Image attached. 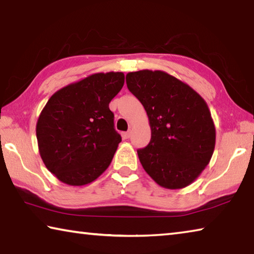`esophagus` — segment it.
I'll return each instance as SVG.
<instances>
[{"instance_id":"esophagus-1","label":"esophagus","mask_w":254,"mask_h":254,"mask_svg":"<svg viewBox=\"0 0 254 254\" xmlns=\"http://www.w3.org/2000/svg\"><path fill=\"white\" fill-rule=\"evenodd\" d=\"M130 135H131V132H130V131H127V132H123V133H122L123 139H128V137H130Z\"/></svg>"}]
</instances>
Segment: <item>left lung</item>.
I'll list each match as a JSON object with an SVG mask.
<instances>
[{
	"label": "left lung",
	"mask_w": 254,
	"mask_h": 254,
	"mask_svg": "<svg viewBox=\"0 0 254 254\" xmlns=\"http://www.w3.org/2000/svg\"><path fill=\"white\" fill-rule=\"evenodd\" d=\"M128 91L147 112L151 140L137 150L143 169L161 187L190 185L208 165L215 127L206 102L190 86L161 70L127 75Z\"/></svg>",
	"instance_id": "1"
}]
</instances>
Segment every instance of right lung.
<instances>
[{"mask_svg": "<svg viewBox=\"0 0 254 254\" xmlns=\"http://www.w3.org/2000/svg\"><path fill=\"white\" fill-rule=\"evenodd\" d=\"M124 85L123 72H98L59 89L37 122L42 161L60 182L89 184L110 166L122 137L109 104Z\"/></svg>", "mask_w": 254, "mask_h": 254, "instance_id": "1", "label": "right lung"}]
</instances>
